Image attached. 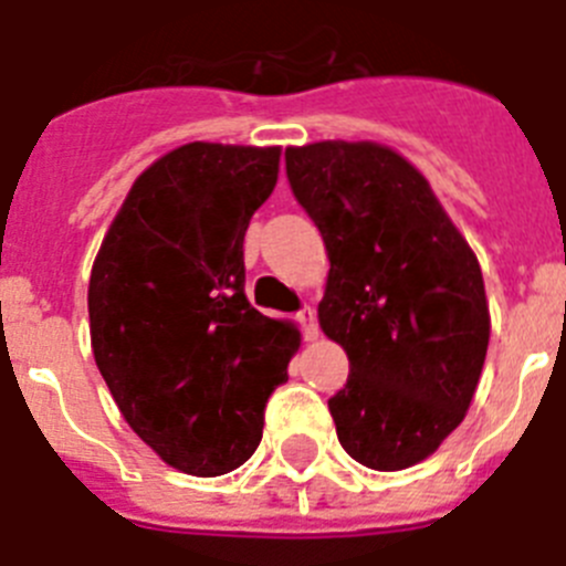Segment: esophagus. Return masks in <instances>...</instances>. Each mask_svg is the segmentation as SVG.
Segmentation results:
<instances>
[{
	"label": "esophagus",
	"instance_id": "obj_1",
	"mask_svg": "<svg viewBox=\"0 0 566 566\" xmlns=\"http://www.w3.org/2000/svg\"><path fill=\"white\" fill-rule=\"evenodd\" d=\"M296 322L302 325V334H305V339H316L319 336V322H316V311H313L311 305H305L302 311L296 313Z\"/></svg>",
	"mask_w": 566,
	"mask_h": 566
}]
</instances>
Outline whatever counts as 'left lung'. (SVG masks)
<instances>
[{
	"mask_svg": "<svg viewBox=\"0 0 566 566\" xmlns=\"http://www.w3.org/2000/svg\"><path fill=\"white\" fill-rule=\"evenodd\" d=\"M284 166L331 259L319 325L350 363L327 400L336 437L368 469L415 467L463 422L481 379V264L429 180L388 146H291Z\"/></svg>",
	"mask_w": 566,
	"mask_h": 566,
	"instance_id": "8db88e82",
	"label": "left lung"
}]
</instances>
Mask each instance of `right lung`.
<instances>
[{"label":"right lung","instance_id":"right-lung-1","mask_svg":"<svg viewBox=\"0 0 566 566\" xmlns=\"http://www.w3.org/2000/svg\"><path fill=\"white\" fill-rule=\"evenodd\" d=\"M279 146L187 144L146 169L88 282L94 363L135 434L195 478L259 449L298 348L247 302L244 232L279 178Z\"/></svg>","mask_w":566,"mask_h":566}]
</instances>
